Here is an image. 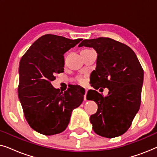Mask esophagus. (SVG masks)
Instances as JSON below:
<instances>
[{"label": "esophagus", "instance_id": "1", "mask_svg": "<svg viewBox=\"0 0 157 157\" xmlns=\"http://www.w3.org/2000/svg\"><path fill=\"white\" fill-rule=\"evenodd\" d=\"M86 94H87V90L86 89V91H85V95H84V97H83V99H84L85 101L86 100Z\"/></svg>", "mask_w": 157, "mask_h": 157}]
</instances>
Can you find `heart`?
<instances>
[{
  "label": "heart",
  "mask_w": 157,
  "mask_h": 157,
  "mask_svg": "<svg viewBox=\"0 0 157 157\" xmlns=\"http://www.w3.org/2000/svg\"><path fill=\"white\" fill-rule=\"evenodd\" d=\"M79 81H80V82H81V83H83V79H82V78H80V80H79Z\"/></svg>",
  "instance_id": "b5f03b06"
}]
</instances>
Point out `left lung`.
<instances>
[{
    "label": "left lung",
    "instance_id": "1",
    "mask_svg": "<svg viewBox=\"0 0 157 157\" xmlns=\"http://www.w3.org/2000/svg\"><path fill=\"white\" fill-rule=\"evenodd\" d=\"M93 48L97 53L94 71L93 87L107 88L104 96L95 90L89 91L87 100L98 105L96 113L90 117L96 134L113 138L130 127L141 104L144 71L130 47L109 38L83 40L78 47Z\"/></svg>",
    "mask_w": 157,
    "mask_h": 157
}]
</instances>
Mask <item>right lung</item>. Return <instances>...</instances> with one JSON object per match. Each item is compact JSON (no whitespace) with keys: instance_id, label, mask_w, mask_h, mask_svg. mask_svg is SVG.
Listing matches in <instances>:
<instances>
[{"instance_id":"right-lung-1","label":"right lung","mask_w":157,"mask_h":157,"mask_svg":"<svg viewBox=\"0 0 157 157\" xmlns=\"http://www.w3.org/2000/svg\"><path fill=\"white\" fill-rule=\"evenodd\" d=\"M81 40L47 34L21 58L18 98L28 123L40 134L51 136L63 132L73 110L83 102L85 90L78 85L63 93L51 84L54 75L63 72L64 53Z\"/></svg>"}]
</instances>
